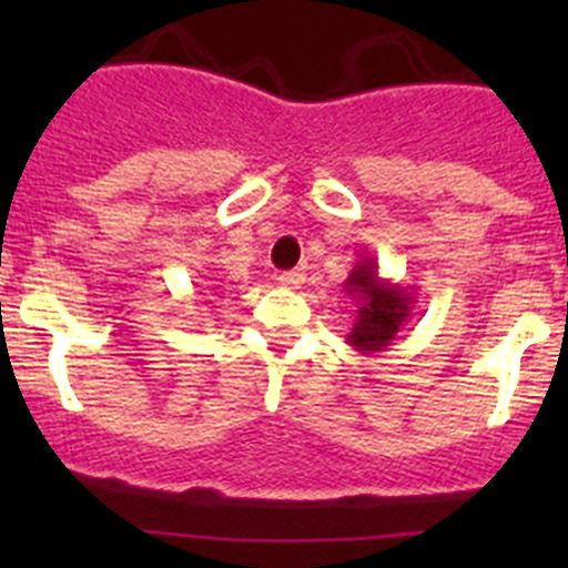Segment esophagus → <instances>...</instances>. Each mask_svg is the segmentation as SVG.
<instances>
[{"label": "esophagus", "instance_id": "1", "mask_svg": "<svg viewBox=\"0 0 568 568\" xmlns=\"http://www.w3.org/2000/svg\"><path fill=\"white\" fill-rule=\"evenodd\" d=\"M277 280H280V285H283V288L296 291V288H302V283H305V272L294 268V272H283Z\"/></svg>", "mask_w": 568, "mask_h": 568}]
</instances>
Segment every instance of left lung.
Returning <instances> with one entry per match:
<instances>
[{"mask_svg": "<svg viewBox=\"0 0 568 568\" xmlns=\"http://www.w3.org/2000/svg\"><path fill=\"white\" fill-rule=\"evenodd\" d=\"M343 294L357 305L352 332L346 343L363 357L385 352L393 346L398 332L415 316V294L400 283L379 277V263L376 257H359L343 283Z\"/></svg>", "mask_w": 568, "mask_h": 568, "instance_id": "obj_1", "label": "left lung"}]
</instances>
